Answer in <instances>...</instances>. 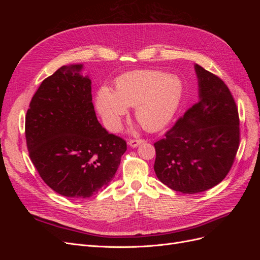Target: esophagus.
<instances>
[{
	"label": "esophagus",
	"instance_id": "1",
	"mask_svg": "<svg viewBox=\"0 0 260 260\" xmlns=\"http://www.w3.org/2000/svg\"><path fill=\"white\" fill-rule=\"evenodd\" d=\"M143 142H144L143 139H131V140H129L128 144L132 147H136V146L140 145L141 143H143Z\"/></svg>",
	"mask_w": 260,
	"mask_h": 260
}]
</instances>
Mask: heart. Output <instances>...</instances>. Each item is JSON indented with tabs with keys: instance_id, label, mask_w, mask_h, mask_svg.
I'll use <instances>...</instances> for the list:
<instances>
[{
	"instance_id": "heart-1",
	"label": "heart",
	"mask_w": 260,
	"mask_h": 260,
	"mask_svg": "<svg viewBox=\"0 0 260 260\" xmlns=\"http://www.w3.org/2000/svg\"><path fill=\"white\" fill-rule=\"evenodd\" d=\"M182 85L176 77L160 72L131 73L117 81L116 92L101 88L96 106L108 130L118 131L128 107H136L138 121L148 131L164 128L176 114Z\"/></svg>"
}]
</instances>
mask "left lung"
Returning a JSON list of instances; mask_svg holds the SVG:
<instances>
[{"instance_id":"left-lung-1","label":"left lung","mask_w":260,"mask_h":260,"mask_svg":"<svg viewBox=\"0 0 260 260\" xmlns=\"http://www.w3.org/2000/svg\"><path fill=\"white\" fill-rule=\"evenodd\" d=\"M200 101L154 143L155 174L177 192L195 194L229 174L240 145L235 101L220 78L196 64Z\"/></svg>"}]
</instances>
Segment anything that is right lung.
<instances>
[{"instance_id": "1", "label": "right lung", "mask_w": 260, "mask_h": 260, "mask_svg": "<svg viewBox=\"0 0 260 260\" xmlns=\"http://www.w3.org/2000/svg\"><path fill=\"white\" fill-rule=\"evenodd\" d=\"M82 65L61 66L42 81L26 115L30 159L56 193L88 199L115 177L125 141L99 122L92 103L91 80Z\"/></svg>"}]
</instances>
